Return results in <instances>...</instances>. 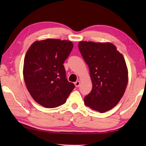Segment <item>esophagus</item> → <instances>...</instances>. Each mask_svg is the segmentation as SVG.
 Listing matches in <instances>:
<instances>
[{
    "label": "esophagus",
    "instance_id": "obj_1",
    "mask_svg": "<svg viewBox=\"0 0 146 146\" xmlns=\"http://www.w3.org/2000/svg\"><path fill=\"white\" fill-rule=\"evenodd\" d=\"M80 81H76V82L75 83V85L76 87H78V86H80Z\"/></svg>",
    "mask_w": 146,
    "mask_h": 146
}]
</instances>
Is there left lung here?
<instances>
[{
	"instance_id": "8db88e82",
	"label": "left lung",
	"mask_w": 146,
	"mask_h": 146,
	"mask_svg": "<svg viewBox=\"0 0 146 146\" xmlns=\"http://www.w3.org/2000/svg\"><path fill=\"white\" fill-rule=\"evenodd\" d=\"M78 48L89 67L93 84L91 92L84 98L85 104L105 112L119 103L127 85L124 58L110 42L80 41Z\"/></svg>"
}]
</instances>
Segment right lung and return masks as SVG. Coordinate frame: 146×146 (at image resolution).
<instances>
[{"mask_svg": "<svg viewBox=\"0 0 146 146\" xmlns=\"http://www.w3.org/2000/svg\"><path fill=\"white\" fill-rule=\"evenodd\" d=\"M73 47L70 41L47 39L33 42L26 52L24 82L34 100L44 107L64 104L75 88L67 80L63 65Z\"/></svg>", "mask_w": 146, "mask_h": 146, "instance_id": "add662e5", "label": "right lung"}]
</instances>
